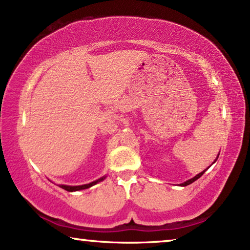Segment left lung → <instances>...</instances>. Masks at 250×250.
<instances>
[{
  "label": "left lung",
  "mask_w": 250,
  "mask_h": 250,
  "mask_svg": "<svg viewBox=\"0 0 250 250\" xmlns=\"http://www.w3.org/2000/svg\"><path fill=\"white\" fill-rule=\"evenodd\" d=\"M206 170H207V168H206V169H205V170H204V172H201V173H199V174H198V175H196V176H194V177H193V179H191V180H189V181H187V182H184V183H182V184H181V186H182V187L189 186V184H191V183H192V182H194V181H196V180H198V179H199V177H200L201 175H203V174H204L205 172H206Z\"/></svg>",
  "instance_id": "8db88e82"
}]
</instances>
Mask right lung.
<instances>
[{
  "label": "right lung",
  "instance_id": "right-lung-1",
  "mask_svg": "<svg viewBox=\"0 0 250 250\" xmlns=\"http://www.w3.org/2000/svg\"><path fill=\"white\" fill-rule=\"evenodd\" d=\"M104 177H101V179H99L97 181H94V182H91L88 184H84V186H77V187H70V186H63V184H61L59 186L60 188H62V189L67 190V191H78V190H84V189H88V188H91L92 186H94V184H97L98 182H101L102 180H104Z\"/></svg>",
  "mask_w": 250,
  "mask_h": 250
}]
</instances>
